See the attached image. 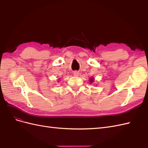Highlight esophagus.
<instances>
[{"label": "esophagus", "instance_id": "obj_1", "mask_svg": "<svg viewBox=\"0 0 148 148\" xmlns=\"http://www.w3.org/2000/svg\"><path fill=\"white\" fill-rule=\"evenodd\" d=\"M73 74L75 75V76H78L79 74V73L78 71H75L73 72Z\"/></svg>", "mask_w": 148, "mask_h": 148}]
</instances>
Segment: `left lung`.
<instances>
[{
    "label": "left lung",
    "mask_w": 148,
    "mask_h": 148,
    "mask_svg": "<svg viewBox=\"0 0 148 148\" xmlns=\"http://www.w3.org/2000/svg\"><path fill=\"white\" fill-rule=\"evenodd\" d=\"M90 81H91V83H92V82H93V79H92V78L90 79Z\"/></svg>",
    "instance_id": "left-lung-1"
}]
</instances>
